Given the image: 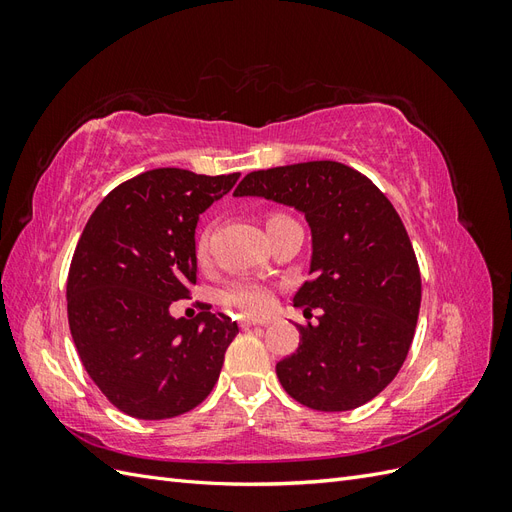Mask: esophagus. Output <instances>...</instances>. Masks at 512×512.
Instances as JSON below:
<instances>
[{"label": "esophagus", "mask_w": 512, "mask_h": 512, "mask_svg": "<svg viewBox=\"0 0 512 512\" xmlns=\"http://www.w3.org/2000/svg\"><path fill=\"white\" fill-rule=\"evenodd\" d=\"M239 324H241V329H250V327H258V324H262V327H265L267 322H258L254 318H241Z\"/></svg>", "instance_id": "obj_1"}]
</instances>
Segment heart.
Returning <instances> with one entry per match:
<instances>
[{
	"mask_svg": "<svg viewBox=\"0 0 512 512\" xmlns=\"http://www.w3.org/2000/svg\"><path fill=\"white\" fill-rule=\"evenodd\" d=\"M284 220H288L286 213L273 211L267 215V228L277 222H284ZM194 252H196V260L200 262V265H207L211 258L209 228H205L198 235ZM273 301H275L273 288L258 282V280H235L222 290V303L226 307L237 309V312L243 316H265L267 312H271Z\"/></svg>",
	"mask_w": 512,
	"mask_h": 512,
	"instance_id": "heart-1",
	"label": "heart"
}]
</instances>
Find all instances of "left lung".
Returning a JSON list of instances; mask_svg holds the SVG:
<instances>
[{
  "instance_id": "8db88e82",
  "label": "left lung",
  "mask_w": 512,
  "mask_h": 512,
  "mask_svg": "<svg viewBox=\"0 0 512 512\" xmlns=\"http://www.w3.org/2000/svg\"><path fill=\"white\" fill-rule=\"evenodd\" d=\"M235 196L297 207L312 228V280L294 305L320 316L297 327L299 348L275 365L284 391L320 412L367 404L404 365L421 309V271L391 200L333 160L254 170Z\"/></svg>"
}]
</instances>
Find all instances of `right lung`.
<instances>
[{
  "instance_id": "add662e5",
  "label": "right lung",
  "mask_w": 512,
  "mask_h": 512,
  "mask_svg": "<svg viewBox=\"0 0 512 512\" xmlns=\"http://www.w3.org/2000/svg\"><path fill=\"white\" fill-rule=\"evenodd\" d=\"M239 173L156 168L119 183L91 213L68 271V322L89 378L115 408L143 421L190 412L209 397L239 327L192 297L198 215Z\"/></svg>"
}]
</instances>
